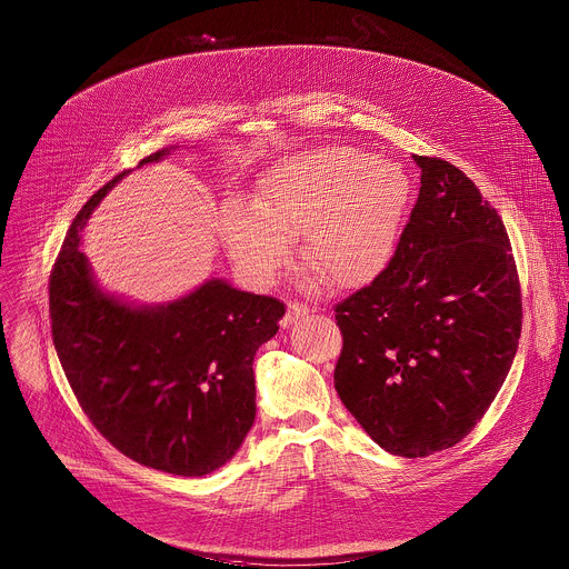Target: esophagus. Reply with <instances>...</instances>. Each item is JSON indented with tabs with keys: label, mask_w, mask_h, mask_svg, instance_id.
Listing matches in <instances>:
<instances>
[{
	"label": "esophagus",
	"mask_w": 569,
	"mask_h": 569,
	"mask_svg": "<svg viewBox=\"0 0 569 569\" xmlns=\"http://www.w3.org/2000/svg\"><path fill=\"white\" fill-rule=\"evenodd\" d=\"M308 312H310V310H308L306 306H301V303H288V312H286V317L281 319V326L288 328V326H292L297 319L306 317Z\"/></svg>",
	"instance_id": "1"
}]
</instances>
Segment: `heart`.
Segmentation results:
<instances>
[{
	"mask_svg": "<svg viewBox=\"0 0 569 569\" xmlns=\"http://www.w3.org/2000/svg\"><path fill=\"white\" fill-rule=\"evenodd\" d=\"M411 198L407 169L353 147H319L268 167L254 211L230 207L222 241L257 286L272 283L303 234L306 259L337 288L371 283L391 261Z\"/></svg>",
	"mask_w": 569,
	"mask_h": 569,
	"instance_id": "b5f03b06",
	"label": "heart"
}]
</instances>
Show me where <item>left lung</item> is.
<instances>
[{
    "mask_svg": "<svg viewBox=\"0 0 569 569\" xmlns=\"http://www.w3.org/2000/svg\"><path fill=\"white\" fill-rule=\"evenodd\" d=\"M422 187L389 266L337 306L335 387L387 453L451 449L483 418L521 335L508 232L451 162L413 156Z\"/></svg>",
    "mask_w": 569,
    "mask_h": 569,
    "instance_id": "1",
    "label": "left lung"
}]
</instances>
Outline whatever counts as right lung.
<instances>
[{"mask_svg":"<svg viewBox=\"0 0 569 569\" xmlns=\"http://www.w3.org/2000/svg\"><path fill=\"white\" fill-rule=\"evenodd\" d=\"M127 173L97 191L68 230L50 274L52 341L86 416L120 453L202 477L237 453L254 422L252 360L277 335L286 306L218 277L153 306L103 290L79 248L81 232Z\"/></svg>","mask_w":569,"mask_h":569,"instance_id":"right-lung-1","label":"right lung"}]
</instances>
